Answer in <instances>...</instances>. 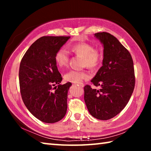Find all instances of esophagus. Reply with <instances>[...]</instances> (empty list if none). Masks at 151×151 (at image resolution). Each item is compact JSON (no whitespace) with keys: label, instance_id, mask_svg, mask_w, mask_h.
<instances>
[{"label":"esophagus","instance_id":"34e87169","mask_svg":"<svg viewBox=\"0 0 151 151\" xmlns=\"http://www.w3.org/2000/svg\"><path fill=\"white\" fill-rule=\"evenodd\" d=\"M78 86H80L81 87H84V84H83V83H78Z\"/></svg>","mask_w":151,"mask_h":151}]
</instances>
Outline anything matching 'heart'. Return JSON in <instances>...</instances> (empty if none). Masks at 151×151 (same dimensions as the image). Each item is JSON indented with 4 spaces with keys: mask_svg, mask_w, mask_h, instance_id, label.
Listing matches in <instances>:
<instances>
[{
    "mask_svg": "<svg viewBox=\"0 0 151 151\" xmlns=\"http://www.w3.org/2000/svg\"><path fill=\"white\" fill-rule=\"evenodd\" d=\"M70 49L77 57H82V66L89 68H95L101 65L103 54L100 49L91 44L85 42L71 45ZM69 57L65 48L58 49L55 55V60L60 70H63L68 65ZM89 78V74L85 70L78 71L71 70L64 76L65 80L74 83H79L84 79Z\"/></svg>",
    "mask_w": 151,
    "mask_h": 151,
    "instance_id": "b5f03b06",
    "label": "heart"
}]
</instances>
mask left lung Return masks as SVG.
I'll use <instances>...</instances> for the list:
<instances>
[{"label":"left lung","instance_id":"obj_1","mask_svg":"<svg viewBox=\"0 0 151 151\" xmlns=\"http://www.w3.org/2000/svg\"><path fill=\"white\" fill-rule=\"evenodd\" d=\"M104 47L103 66L91 80L99 89L86 85L84 99L94 118L109 120L121 112L133 93L135 76L131 54L119 40L110 33H95Z\"/></svg>","mask_w":151,"mask_h":151}]
</instances>
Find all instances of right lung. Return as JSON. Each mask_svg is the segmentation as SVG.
<instances>
[{
	"label": "right lung",
	"instance_id": "add662e5",
	"mask_svg": "<svg viewBox=\"0 0 151 151\" xmlns=\"http://www.w3.org/2000/svg\"><path fill=\"white\" fill-rule=\"evenodd\" d=\"M69 39V36L40 37L20 61L19 75L22 101L32 114L47 123L60 121L67 110V93L71 83L60 85L63 78L55 55Z\"/></svg>",
	"mask_w": 151,
	"mask_h": 151
}]
</instances>
